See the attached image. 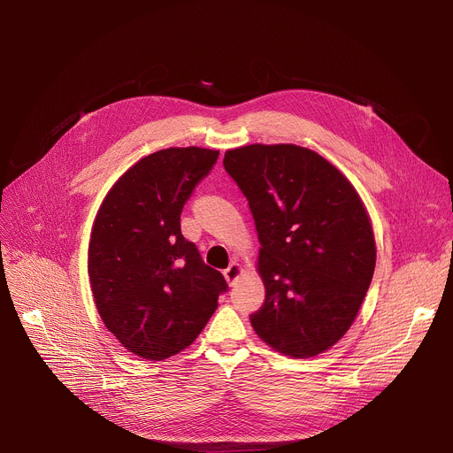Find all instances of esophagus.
<instances>
[{
    "label": "esophagus",
    "mask_w": 453,
    "mask_h": 453,
    "mask_svg": "<svg viewBox=\"0 0 453 453\" xmlns=\"http://www.w3.org/2000/svg\"><path fill=\"white\" fill-rule=\"evenodd\" d=\"M240 275H242V267H240V264L236 262H231L227 269H224V277L227 280V284H233Z\"/></svg>",
    "instance_id": "obj_1"
}]
</instances>
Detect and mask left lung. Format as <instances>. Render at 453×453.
Listing matches in <instances>:
<instances>
[{
    "label": "left lung",
    "instance_id": "8db88e82",
    "mask_svg": "<svg viewBox=\"0 0 453 453\" xmlns=\"http://www.w3.org/2000/svg\"><path fill=\"white\" fill-rule=\"evenodd\" d=\"M224 169L257 226L262 308L257 335L289 357H315L353 324L375 271L373 229L348 178L293 143L244 145Z\"/></svg>",
    "mask_w": 453,
    "mask_h": 453
}]
</instances>
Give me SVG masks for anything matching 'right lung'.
Instances as JSON below:
<instances>
[{
  "label": "right lung",
  "mask_w": 453,
  "mask_h": 453,
  "mask_svg": "<svg viewBox=\"0 0 453 453\" xmlns=\"http://www.w3.org/2000/svg\"><path fill=\"white\" fill-rule=\"evenodd\" d=\"M219 150L169 147L136 162L104 198L88 242V279L105 327L131 353L186 349L227 291L184 238L180 215Z\"/></svg>",
  "instance_id": "right-lung-1"
}]
</instances>
